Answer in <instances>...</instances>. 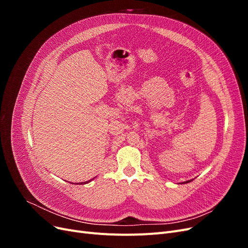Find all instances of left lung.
Here are the masks:
<instances>
[{"label":"left lung","mask_w":248,"mask_h":248,"mask_svg":"<svg viewBox=\"0 0 248 248\" xmlns=\"http://www.w3.org/2000/svg\"><path fill=\"white\" fill-rule=\"evenodd\" d=\"M186 183H188V182H186Z\"/></svg>","instance_id":"obj_1"}]
</instances>
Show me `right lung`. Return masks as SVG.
I'll return each instance as SVG.
<instances>
[{
    "instance_id": "1",
    "label": "right lung",
    "mask_w": 248,
    "mask_h": 248,
    "mask_svg": "<svg viewBox=\"0 0 248 248\" xmlns=\"http://www.w3.org/2000/svg\"><path fill=\"white\" fill-rule=\"evenodd\" d=\"M88 182H90V180H89V181H87V182H86V183H88ZM79 184H80V183H79ZM81 184H82V183H81Z\"/></svg>"
}]
</instances>
